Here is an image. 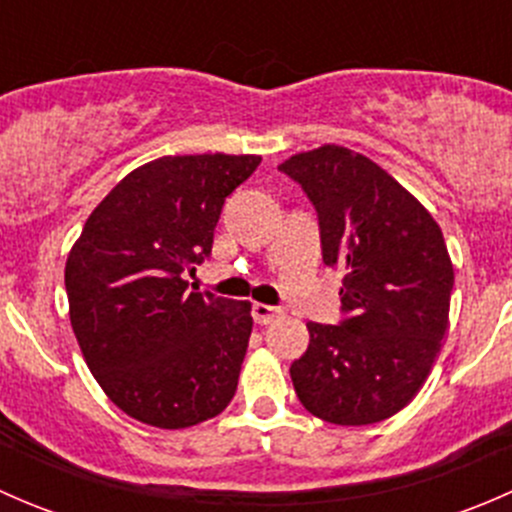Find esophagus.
<instances>
[{
  "label": "esophagus",
  "mask_w": 512,
  "mask_h": 512,
  "mask_svg": "<svg viewBox=\"0 0 512 512\" xmlns=\"http://www.w3.org/2000/svg\"><path fill=\"white\" fill-rule=\"evenodd\" d=\"M280 314H282L280 307H270V304H262V302L252 304V319H255V324H270L272 319H277Z\"/></svg>",
  "instance_id": "1"
}]
</instances>
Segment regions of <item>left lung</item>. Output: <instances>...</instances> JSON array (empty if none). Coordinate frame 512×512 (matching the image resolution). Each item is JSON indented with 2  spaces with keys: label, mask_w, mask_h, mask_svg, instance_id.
Instances as JSON below:
<instances>
[{
  "label": "left lung",
  "mask_w": 512,
  "mask_h": 512,
  "mask_svg": "<svg viewBox=\"0 0 512 512\" xmlns=\"http://www.w3.org/2000/svg\"><path fill=\"white\" fill-rule=\"evenodd\" d=\"M319 215L324 265L344 270L339 324L309 322L289 376L312 416L366 426L399 414L441 352L453 262L436 220L374 160L344 146L280 165Z\"/></svg>",
  "instance_id": "left-lung-1"
}]
</instances>
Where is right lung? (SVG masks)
<instances>
[{
	"label": "right lung",
	"mask_w": 512,
	"mask_h": 512,
	"mask_svg": "<svg viewBox=\"0 0 512 512\" xmlns=\"http://www.w3.org/2000/svg\"><path fill=\"white\" fill-rule=\"evenodd\" d=\"M260 156H163L131 170L66 257L69 319L103 394L156 428L218 416L237 389L252 304L188 292L227 195Z\"/></svg>",
	"instance_id": "right-lung-1"
}]
</instances>
